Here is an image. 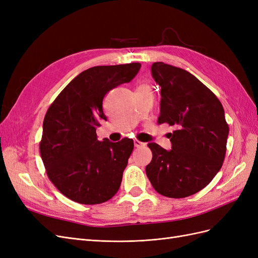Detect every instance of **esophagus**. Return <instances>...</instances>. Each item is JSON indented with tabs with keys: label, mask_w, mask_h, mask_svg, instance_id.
Listing matches in <instances>:
<instances>
[{
	"label": "esophagus",
	"mask_w": 258,
	"mask_h": 258,
	"mask_svg": "<svg viewBox=\"0 0 258 258\" xmlns=\"http://www.w3.org/2000/svg\"><path fill=\"white\" fill-rule=\"evenodd\" d=\"M134 143H135V146L136 147H144L145 146V143H143V142H140L139 140H134Z\"/></svg>",
	"instance_id": "1"
}]
</instances>
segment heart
Returning a JSON list of instances; mask_svg holds the SVG:
<instances>
[{
	"label": "heart",
	"mask_w": 258,
	"mask_h": 258,
	"mask_svg": "<svg viewBox=\"0 0 258 258\" xmlns=\"http://www.w3.org/2000/svg\"><path fill=\"white\" fill-rule=\"evenodd\" d=\"M143 87H144V86H143Z\"/></svg>",
	"instance_id": "obj_1"
}]
</instances>
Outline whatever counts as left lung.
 <instances>
[{
    "label": "left lung",
    "instance_id": "left-lung-1",
    "mask_svg": "<svg viewBox=\"0 0 258 258\" xmlns=\"http://www.w3.org/2000/svg\"><path fill=\"white\" fill-rule=\"evenodd\" d=\"M152 76L160 86L158 122L176 129L171 150L156 143L145 168L155 190L169 198H185L212 181L222 168L229 134L220 100L197 77L181 68L155 62Z\"/></svg>",
    "mask_w": 258,
    "mask_h": 258
}]
</instances>
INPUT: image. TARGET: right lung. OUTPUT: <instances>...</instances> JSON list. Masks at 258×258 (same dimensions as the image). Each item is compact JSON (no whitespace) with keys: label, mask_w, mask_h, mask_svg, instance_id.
Returning a JSON list of instances; mask_svg holds the SVG:
<instances>
[{"label":"right lung","mask_w":258,"mask_h":258,"mask_svg":"<svg viewBox=\"0 0 258 258\" xmlns=\"http://www.w3.org/2000/svg\"><path fill=\"white\" fill-rule=\"evenodd\" d=\"M140 68L136 62L85 70L49 106L43 122L41 156L49 179L69 199L82 205L102 204L119 189L134 140L101 142L96 130L101 120H106L104 96L134 80Z\"/></svg>","instance_id":"add662e5"}]
</instances>
